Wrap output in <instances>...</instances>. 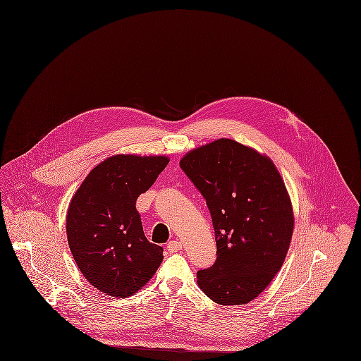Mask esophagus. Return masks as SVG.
Wrapping results in <instances>:
<instances>
[{
	"label": "esophagus",
	"mask_w": 361,
	"mask_h": 361,
	"mask_svg": "<svg viewBox=\"0 0 361 361\" xmlns=\"http://www.w3.org/2000/svg\"><path fill=\"white\" fill-rule=\"evenodd\" d=\"M183 248V244H181V241H178V240H173V241H170L169 244H167V251L169 252H177V251H180Z\"/></svg>",
	"instance_id": "1"
}]
</instances>
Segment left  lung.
I'll use <instances>...</instances> for the list:
<instances>
[{"mask_svg": "<svg viewBox=\"0 0 361 361\" xmlns=\"http://www.w3.org/2000/svg\"><path fill=\"white\" fill-rule=\"evenodd\" d=\"M181 170L211 212L216 261L197 272L198 286L217 304H247L282 268L293 234L285 183L267 156L231 140L187 153Z\"/></svg>", "mask_w": 361, "mask_h": 361, "instance_id": "8db88e82", "label": "left lung"}]
</instances>
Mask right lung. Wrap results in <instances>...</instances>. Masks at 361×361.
I'll list each match as a JSON object with an SVG mask.
<instances>
[{"instance_id": "obj_1", "label": "right lung", "mask_w": 361, "mask_h": 361, "mask_svg": "<svg viewBox=\"0 0 361 361\" xmlns=\"http://www.w3.org/2000/svg\"><path fill=\"white\" fill-rule=\"evenodd\" d=\"M167 163L164 156L117 154L96 166L75 192L67 214L70 250L100 291L131 295L163 261V248L145 237L135 204Z\"/></svg>"}]
</instances>
